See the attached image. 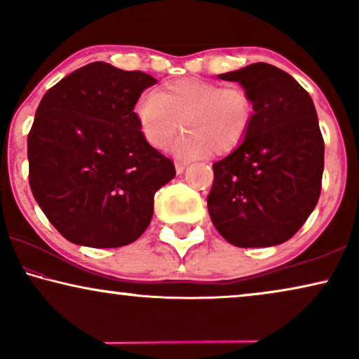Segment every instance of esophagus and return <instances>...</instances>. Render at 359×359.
<instances>
[{
	"label": "esophagus",
	"instance_id": "1",
	"mask_svg": "<svg viewBox=\"0 0 359 359\" xmlns=\"http://www.w3.org/2000/svg\"><path fill=\"white\" fill-rule=\"evenodd\" d=\"M186 166H188V163H186V161H176V163H175L176 173H178V175L183 173V171L186 170Z\"/></svg>",
	"mask_w": 359,
	"mask_h": 359
}]
</instances>
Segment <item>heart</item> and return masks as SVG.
Masks as SVG:
<instances>
[{"label": "heart", "mask_w": 359, "mask_h": 359, "mask_svg": "<svg viewBox=\"0 0 359 359\" xmlns=\"http://www.w3.org/2000/svg\"><path fill=\"white\" fill-rule=\"evenodd\" d=\"M135 116L145 140L155 149H165L181 124L184 130L171 151L191 160L212 150L222 155L237 149L252 129L255 102L245 88L183 78L142 97Z\"/></svg>", "instance_id": "b5f03b06"}]
</instances>
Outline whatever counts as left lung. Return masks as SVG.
I'll list each match as a JSON object with an SVG mask.
<instances>
[{"label": "left lung", "mask_w": 359, "mask_h": 359, "mask_svg": "<svg viewBox=\"0 0 359 359\" xmlns=\"http://www.w3.org/2000/svg\"><path fill=\"white\" fill-rule=\"evenodd\" d=\"M255 102L247 139L215 161L208 209L217 232L242 248L284 243L320 198L323 137L309 93L281 68L252 63L222 73Z\"/></svg>", "instance_id": "obj_1"}]
</instances>
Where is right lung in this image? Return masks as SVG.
<instances>
[{"label": "right lung", "instance_id": "add662e5", "mask_svg": "<svg viewBox=\"0 0 359 359\" xmlns=\"http://www.w3.org/2000/svg\"><path fill=\"white\" fill-rule=\"evenodd\" d=\"M155 83L144 72L93 62L43 95L27 137L29 184L68 242L117 248L149 227L155 193L176 175L134 112Z\"/></svg>", "mask_w": 359, "mask_h": 359}]
</instances>
